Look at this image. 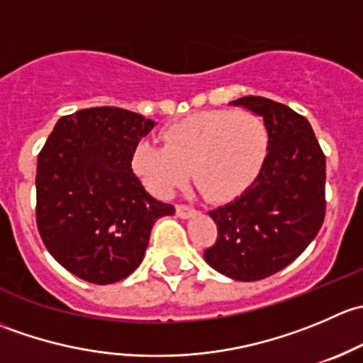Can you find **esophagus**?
I'll return each instance as SVG.
<instances>
[{"label":"esophagus","mask_w":363,"mask_h":363,"mask_svg":"<svg viewBox=\"0 0 363 363\" xmlns=\"http://www.w3.org/2000/svg\"><path fill=\"white\" fill-rule=\"evenodd\" d=\"M175 211H177L179 218H182V219L191 218V216H195V212H196L195 208L189 207V205H177V207H175Z\"/></svg>","instance_id":"34e87169"}]
</instances>
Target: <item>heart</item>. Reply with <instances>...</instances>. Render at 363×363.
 Returning a JSON list of instances; mask_svg holds the SVG:
<instances>
[{"mask_svg":"<svg viewBox=\"0 0 363 363\" xmlns=\"http://www.w3.org/2000/svg\"><path fill=\"white\" fill-rule=\"evenodd\" d=\"M163 145L142 140L131 167L145 188L168 196L191 177L214 202L233 199L251 184L269 151L262 117L247 111H207L164 128Z\"/></svg>","mask_w":363,"mask_h":363,"instance_id":"1","label":"heart"}]
</instances>
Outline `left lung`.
Segmentation results:
<instances>
[{
	"instance_id": "1",
	"label": "left lung",
	"mask_w": 363,
	"mask_h": 363,
	"mask_svg": "<svg viewBox=\"0 0 363 363\" xmlns=\"http://www.w3.org/2000/svg\"><path fill=\"white\" fill-rule=\"evenodd\" d=\"M230 105L263 117L269 151L259 174L233 202L208 212L218 240L203 258L235 281H258L302 255L325 218V155L309 121L263 96Z\"/></svg>"
}]
</instances>
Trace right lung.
<instances>
[{
    "mask_svg": "<svg viewBox=\"0 0 363 363\" xmlns=\"http://www.w3.org/2000/svg\"><path fill=\"white\" fill-rule=\"evenodd\" d=\"M152 128L155 121L124 108H84L61 117L40 151L36 226L54 259L87 283L130 276L156 219L175 212L131 170L135 147Z\"/></svg>",
    "mask_w": 363,
    "mask_h": 363,
    "instance_id": "right-lung-1",
    "label": "right lung"
}]
</instances>
